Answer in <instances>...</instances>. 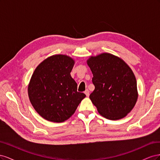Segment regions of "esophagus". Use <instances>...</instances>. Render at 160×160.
<instances>
[{
    "instance_id": "1",
    "label": "esophagus",
    "mask_w": 160,
    "mask_h": 160,
    "mask_svg": "<svg viewBox=\"0 0 160 160\" xmlns=\"http://www.w3.org/2000/svg\"><path fill=\"white\" fill-rule=\"evenodd\" d=\"M84 93H85V94L87 96L89 97V91L88 89H86V90L85 91Z\"/></svg>"
}]
</instances>
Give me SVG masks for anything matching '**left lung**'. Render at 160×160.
I'll return each instance as SVG.
<instances>
[{"instance_id":"left-lung-1","label":"left lung","mask_w":160,"mask_h":160,"mask_svg":"<svg viewBox=\"0 0 160 160\" xmlns=\"http://www.w3.org/2000/svg\"><path fill=\"white\" fill-rule=\"evenodd\" d=\"M88 64L93 75L92 103L104 118L117 120L132 110L138 99L137 81L130 67L109 53L91 57Z\"/></svg>"}]
</instances>
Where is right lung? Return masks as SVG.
<instances>
[{"label":"right lung","mask_w":160,"mask_h":160,"mask_svg":"<svg viewBox=\"0 0 160 160\" xmlns=\"http://www.w3.org/2000/svg\"><path fill=\"white\" fill-rule=\"evenodd\" d=\"M71 57L56 55L43 61L34 71L28 94L34 109L42 118L63 122L75 113L85 95L77 91L71 76L74 65Z\"/></svg>","instance_id":"add662e5"}]
</instances>
